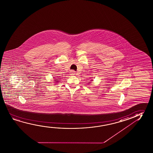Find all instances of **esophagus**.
Here are the masks:
<instances>
[{
    "label": "esophagus",
    "mask_w": 153,
    "mask_h": 153,
    "mask_svg": "<svg viewBox=\"0 0 153 153\" xmlns=\"http://www.w3.org/2000/svg\"><path fill=\"white\" fill-rule=\"evenodd\" d=\"M70 74L71 75H75V71L74 70H71L70 71Z\"/></svg>",
    "instance_id": "esophagus-1"
}]
</instances>
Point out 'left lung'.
<instances>
[{
    "label": "left lung",
    "instance_id": "8db88e82",
    "mask_svg": "<svg viewBox=\"0 0 153 153\" xmlns=\"http://www.w3.org/2000/svg\"><path fill=\"white\" fill-rule=\"evenodd\" d=\"M91 81H92V80H91Z\"/></svg>",
    "mask_w": 153,
    "mask_h": 153
}]
</instances>
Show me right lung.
<instances>
[{
  "label": "right lung",
  "instance_id": "right-lung-1",
  "mask_svg": "<svg viewBox=\"0 0 153 153\" xmlns=\"http://www.w3.org/2000/svg\"><path fill=\"white\" fill-rule=\"evenodd\" d=\"M54 80H55V81H54V82H59L58 80H58V79H54Z\"/></svg>",
  "mask_w": 153,
  "mask_h": 153
}]
</instances>
